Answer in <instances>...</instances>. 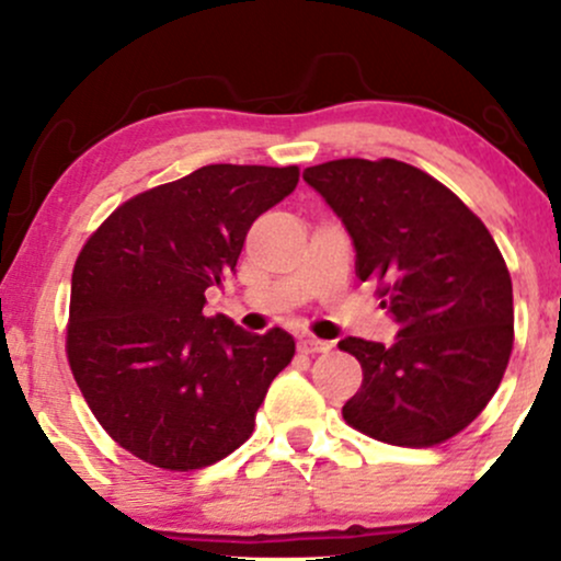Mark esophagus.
<instances>
[{"label": "esophagus", "mask_w": 561, "mask_h": 561, "mask_svg": "<svg viewBox=\"0 0 561 561\" xmlns=\"http://www.w3.org/2000/svg\"><path fill=\"white\" fill-rule=\"evenodd\" d=\"M332 343H327V340H319V337H300L298 340V351L306 353V356H313V353H330Z\"/></svg>", "instance_id": "34e87169"}]
</instances>
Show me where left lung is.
<instances>
[{"mask_svg": "<svg viewBox=\"0 0 561 561\" xmlns=\"http://www.w3.org/2000/svg\"><path fill=\"white\" fill-rule=\"evenodd\" d=\"M302 179L345 224L358 279L379 282L398 324L392 345L340 340L364 369L345 422L409 448L461 433L499 390L514 343L512 276L491 231L401 160H330Z\"/></svg>", "mask_w": 561, "mask_h": 561, "instance_id": "obj_1", "label": "left lung"}]
</instances>
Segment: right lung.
I'll list each match as a JSON object with an SVG mask.
<instances>
[{"label": "right lung", "mask_w": 561, "mask_h": 561, "mask_svg": "<svg viewBox=\"0 0 561 561\" xmlns=\"http://www.w3.org/2000/svg\"><path fill=\"white\" fill-rule=\"evenodd\" d=\"M298 165L216 163L115 208L70 282L68 362L105 433L160 469H203L240 448L295 356L279 327L205 317L253 221L298 186Z\"/></svg>", "instance_id": "add662e5"}]
</instances>
